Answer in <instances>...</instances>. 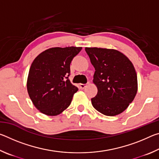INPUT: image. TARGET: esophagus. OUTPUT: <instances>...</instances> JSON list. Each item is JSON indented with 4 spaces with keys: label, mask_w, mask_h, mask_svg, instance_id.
<instances>
[{
    "label": "esophagus",
    "mask_w": 159,
    "mask_h": 159,
    "mask_svg": "<svg viewBox=\"0 0 159 159\" xmlns=\"http://www.w3.org/2000/svg\"><path fill=\"white\" fill-rule=\"evenodd\" d=\"M90 83H88L87 84H83V83H80V84H79V88H80V89H84V88L87 86L88 84H89Z\"/></svg>",
    "instance_id": "esophagus-1"
}]
</instances>
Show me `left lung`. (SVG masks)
Wrapping results in <instances>:
<instances>
[{
  "label": "left lung",
  "mask_w": 159,
  "mask_h": 159,
  "mask_svg": "<svg viewBox=\"0 0 159 159\" xmlns=\"http://www.w3.org/2000/svg\"><path fill=\"white\" fill-rule=\"evenodd\" d=\"M95 67L93 83L98 94L91 99L97 111L114 116L128 108L138 91V78L130 60L119 51L100 48H85Z\"/></svg>",
  "instance_id": "obj_1"
}]
</instances>
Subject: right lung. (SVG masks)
Here are the masks:
<instances>
[{"label":"right lung","instance_id":"right-lung-1","mask_svg":"<svg viewBox=\"0 0 159 159\" xmlns=\"http://www.w3.org/2000/svg\"><path fill=\"white\" fill-rule=\"evenodd\" d=\"M81 49L52 48L39 54L32 62L26 86L34 106L43 114L57 116L70 105L79 90L69 79L70 64Z\"/></svg>","mask_w":159,"mask_h":159}]
</instances>
